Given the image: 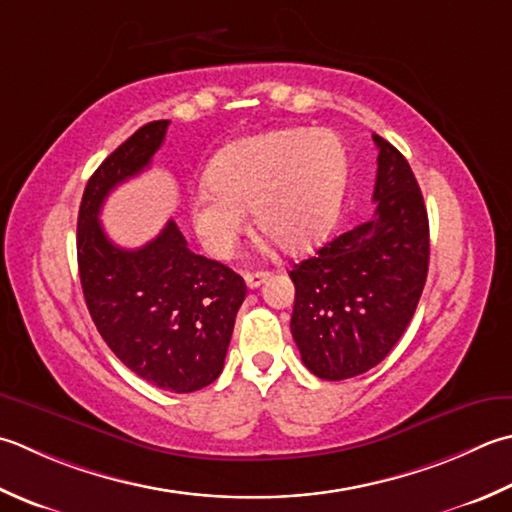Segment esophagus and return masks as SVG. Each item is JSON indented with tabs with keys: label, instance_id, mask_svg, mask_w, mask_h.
I'll use <instances>...</instances> for the list:
<instances>
[{
	"label": "esophagus",
	"instance_id": "1",
	"mask_svg": "<svg viewBox=\"0 0 512 512\" xmlns=\"http://www.w3.org/2000/svg\"><path fill=\"white\" fill-rule=\"evenodd\" d=\"M268 279V273L266 270H257V273H246V286L253 290V288H259Z\"/></svg>",
	"mask_w": 512,
	"mask_h": 512
}]
</instances>
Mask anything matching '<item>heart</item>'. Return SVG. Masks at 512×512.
Segmentation results:
<instances>
[{
	"label": "heart",
	"instance_id": "heart-1",
	"mask_svg": "<svg viewBox=\"0 0 512 512\" xmlns=\"http://www.w3.org/2000/svg\"><path fill=\"white\" fill-rule=\"evenodd\" d=\"M346 153L330 130L290 128L224 148L190 193V219L208 255L235 253L253 208L255 226L284 253H304L333 230Z\"/></svg>",
	"mask_w": 512,
	"mask_h": 512
}]
</instances>
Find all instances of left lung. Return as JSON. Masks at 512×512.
Returning <instances> with one entry per match:
<instances>
[{
	"instance_id": "8db88e82",
	"label": "left lung",
	"mask_w": 512,
	"mask_h": 512,
	"mask_svg": "<svg viewBox=\"0 0 512 512\" xmlns=\"http://www.w3.org/2000/svg\"><path fill=\"white\" fill-rule=\"evenodd\" d=\"M377 144L375 215L290 270L302 362L328 382L377 366L404 335L428 275V213L406 157Z\"/></svg>"
}]
</instances>
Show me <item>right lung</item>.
<instances>
[{
  "instance_id": "obj_1",
  "label": "right lung",
  "mask_w": 512,
  "mask_h": 512,
  "mask_svg": "<svg viewBox=\"0 0 512 512\" xmlns=\"http://www.w3.org/2000/svg\"><path fill=\"white\" fill-rule=\"evenodd\" d=\"M168 119L115 148L88 179L77 217V264L88 313L122 364L170 393L213 384L224 368L246 284L235 270L186 246L168 219L142 248L110 242L99 222L108 193L148 168Z\"/></svg>"
}]
</instances>
